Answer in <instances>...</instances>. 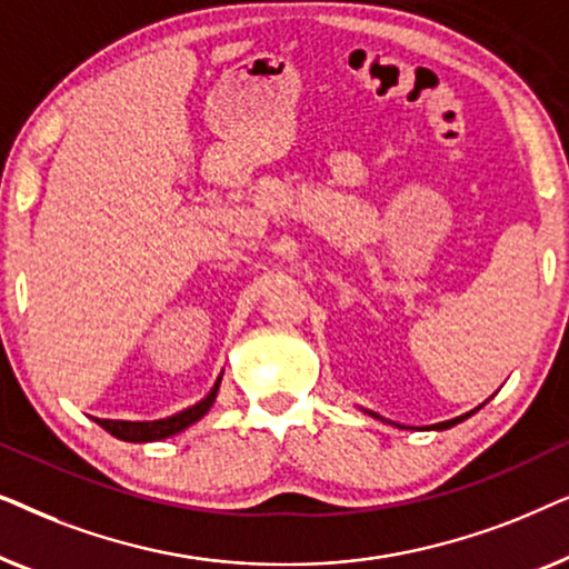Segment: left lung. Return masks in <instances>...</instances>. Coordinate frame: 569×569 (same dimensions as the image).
I'll return each instance as SVG.
<instances>
[{
	"label": "left lung",
	"mask_w": 569,
	"mask_h": 569,
	"mask_svg": "<svg viewBox=\"0 0 569 569\" xmlns=\"http://www.w3.org/2000/svg\"><path fill=\"white\" fill-rule=\"evenodd\" d=\"M473 411H479V407H477V409H473ZM473 411H469V415H463V417L448 419V422H440V425H435V430H448V427H453V425H458V422H463V419H466V417H471V415H473ZM370 415H372V411H370ZM372 417H378V415H372Z\"/></svg>",
	"instance_id": "8db88e82"
}]
</instances>
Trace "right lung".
<instances>
[{"instance_id":"obj_1","label":"right lung","mask_w":569,"mask_h":569,"mask_svg":"<svg viewBox=\"0 0 569 569\" xmlns=\"http://www.w3.org/2000/svg\"><path fill=\"white\" fill-rule=\"evenodd\" d=\"M220 380L222 378H217L212 391H209L199 403L178 411V415H173V417L154 419V422H127V419H96V422L103 427L106 432H111L113 438L127 440V442H152V440L170 438V435L186 430V427L199 422V419L207 415L209 407H212L217 399V391H220Z\"/></svg>"}]
</instances>
